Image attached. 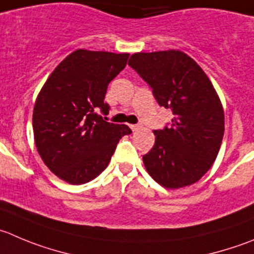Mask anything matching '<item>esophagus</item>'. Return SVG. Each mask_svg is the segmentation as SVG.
<instances>
[{
	"instance_id": "34e87169",
	"label": "esophagus",
	"mask_w": 254,
	"mask_h": 254,
	"mask_svg": "<svg viewBox=\"0 0 254 254\" xmlns=\"http://www.w3.org/2000/svg\"><path fill=\"white\" fill-rule=\"evenodd\" d=\"M129 127H131L132 131H137V129H139V126L138 125H131V126H129Z\"/></svg>"
}]
</instances>
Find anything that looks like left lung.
I'll use <instances>...</instances> for the list:
<instances>
[{"label": "left lung", "instance_id": "left-lung-1", "mask_svg": "<svg viewBox=\"0 0 254 254\" xmlns=\"http://www.w3.org/2000/svg\"><path fill=\"white\" fill-rule=\"evenodd\" d=\"M128 64L175 115L170 127L154 131V146L143 156L147 172L166 188L193 185L212 167L223 138L224 112L213 84L182 51L134 53Z\"/></svg>", "mask_w": 254, "mask_h": 254}]
</instances>
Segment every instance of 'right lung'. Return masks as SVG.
Here are the masks:
<instances>
[{
	"label": "right lung",
	"mask_w": 254,
	"mask_h": 254,
	"mask_svg": "<svg viewBox=\"0 0 254 254\" xmlns=\"http://www.w3.org/2000/svg\"><path fill=\"white\" fill-rule=\"evenodd\" d=\"M128 53L77 50L50 74L33 108L35 143L45 165L61 180L83 185L105 171L118 141L132 133L110 123L103 102L108 83L127 64Z\"/></svg>",
	"instance_id": "obj_1"
}]
</instances>
